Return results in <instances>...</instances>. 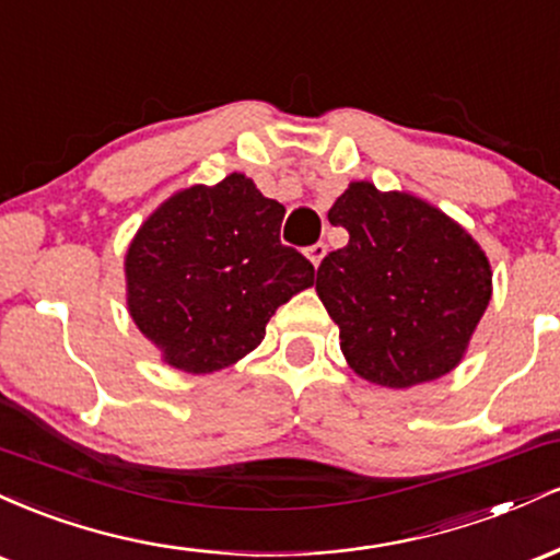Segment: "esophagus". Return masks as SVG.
Wrapping results in <instances>:
<instances>
[{
	"label": "esophagus",
	"mask_w": 560,
	"mask_h": 560,
	"mask_svg": "<svg viewBox=\"0 0 560 560\" xmlns=\"http://www.w3.org/2000/svg\"><path fill=\"white\" fill-rule=\"evenodd\" d=\"M324 255H326V244L324 242H316L313 247H307V258H311V262L316 268L320 266V260H324Z\"/></svg>",
	"instance_id": "34e87169"
}]
</instances>
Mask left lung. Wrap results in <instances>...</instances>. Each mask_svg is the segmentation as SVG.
I'll return each instance as SVG.
<instances>
[{"instance_id":"8db88e82","label":"left lung","mask_w":560,"mask_h":560,"mask_svg":"<svg viewBox=\"0 0 560 560\" xmlns=\"http://www.w3.org/2000/svg\"><path fill=\"white\" fill-rule=\"evenodd\" d=\"M350 242L316 292L358 376L389 389L434 382L464 358L492 298L490 260L464 226L405 191L352 182L329 210Z\"/></svg>"}]
</instances>
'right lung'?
Returning a JSON list of instances; mask_svg holds the SVG:
<instances>
[{"label": "right lung", "mask_w": 560, "mask_h": 560, "mask_svg": "<svg viewBox=\"0 0 560 560\" xmlns=\"http://www.w3.org/2000/svg\"><path fill=\"white\" fill-rule=\"evenodd\" d=\"M284 205L244 173L178 191L141 223L126 253L128 313L186 374H213L255 350L276 307L316 268L279 240Z\"/></svg>", "instance_id": "right-lung-1"}]
</instances>
